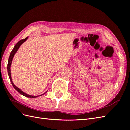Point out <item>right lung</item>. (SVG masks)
Returning a JSON list of instances; mask_svg holds the SVG:
<instances>
[{"instance_id": "right-lung-1", "label": "right lung", "mask_w": 130, "mask_h": 130, "mask_svg": "<svg viewBox=\"0 0 130 130\" xmlns=\"http://www.w3.org/2000/svg\"><path fill=\"white\" fill-rule=\"evenodd\" d=\"M27 38H28V37H27L25 39H22V40H19V42L16 44V45L15 46L14 48H13V49L11 52L10 54V56H9V59H8V65H7V70H8V75H9V78H10L11 83L13 87H14L15 89H16V90L19 93H20V94H22V95H23V96H26V97H27V98H32L38 97V96H32V95H29L25 93L24 92H23L22 90H20L19 88L16 87L14 85V84H13V83L12 82V79H11V73H10V66H11V62H12V58H13V56H14V55L15 54L16 52H17V51L18 50V49L19 48V47L20 46V45H21L23 43H24L25 41L27 39ZM44 94H43V95H44Z\"/></svg>"}]
</instances>
